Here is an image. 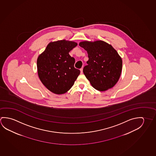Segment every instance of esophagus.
<instances>
[{"mask_svg": "<svg viewBox=\"0 0 156 156\" xmlns=\"http://www.w3.org/2000/svg\"><path fill=\"white\" fill-rule=\"evenodd\" d=\"M80 72H81V74H83V68H81L80 69Z\"/></svg>", "mask_w": 156, "mask_h": 156, "instance_id": "34e87169", "label": "esophagus"}]
</instances>
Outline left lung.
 <instances>
[{"label":"left lung","instance_id":"8db88e82","mask_svg":"<svg viewBox=\"0 0 156 156\" xmlns=\"http://www.w3.org/2000/svg\"><path fill=\"white\" fill-rule=\"evenodd\" d=\"M79 45L86 50L89 59L83 72L92 86L105 91L114 86L121 75L122 62L111 45L102 41H83Z\"/></svg>","mask_w":156,"mask_h":156}]
</instances>
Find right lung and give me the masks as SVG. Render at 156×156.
<instances>
[{
  "mask_svg": "<svg viewBox=\"0 0 156 156\" xmlns=\"http://www.w3.org/2000/svg\"><path fill=\"white\" fill-rule=\"evenodd\" d=\"M77 45L66 40L51 42L37 58L40 80L55 94L68 92L80 74V70L74 67V58L69 54Z\"/></svg>",
  "mask_w": 156,
  "mask_h": 156,
  "instance_id": "add662e5",
  "label": "right lung"
}]
</instances>
